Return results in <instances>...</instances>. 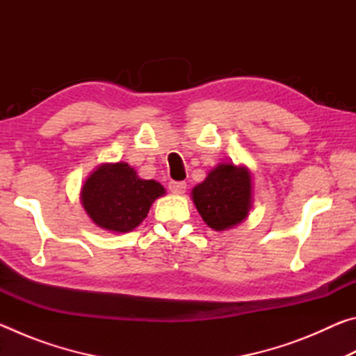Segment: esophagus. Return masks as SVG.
<instances>
[{"instance_id": "esophagus-1", "label": "esophagus", "mask_w": 356, "mask_h": 356, "mask_svg": "<svg viewBox=\"0 0 356 356\" xmlns=\"http://www.w3.org/2000/svg\"><path fill=\"white\" fill-rule=\"evenodd\" d=\"M168 188H170V191L174 193V195H184L186 190V184L177 182V180H171V182L168 184Z\"/></svg>"}]
</instances>
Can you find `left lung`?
<instances>
[{"label": "left lung", "mask_w": 356, "mask_h": 356, "mask_svg": "<svg viewBox=\"0 0 356 356\" xmlns=\"http://www.w3.org/2000/svg\"><path fill=\"white\" fill-rule=\"evenodd\" d=\"M201 218L213 231H227L248 218L252 207V176L248 166L220 163L191 190Z\"/></svg>", "instance_id": "obj_1"}]
</instances>
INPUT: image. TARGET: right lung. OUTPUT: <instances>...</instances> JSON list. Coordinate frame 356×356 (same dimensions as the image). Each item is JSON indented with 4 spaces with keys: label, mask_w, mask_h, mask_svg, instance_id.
Wrapping results in <instances>:
<instances>
[{
    "label": "right lung",
    "mask_w": 356,
    "mask_h": 356,
    "mask_svg": "<svg viewBox=\"0 0 356 356\" xmlns=\"http://www.w3.org/2000/svg\"><path fill=\"white\" fill-rule=\"evenodd\" d=\"M165 186L138 177L135 168L118 161L102 163L84 180L80 201L94 225L110 232H130L146 218Z\"/></svg>",
    "instance_id": "obj_1"
}]
</instances>
